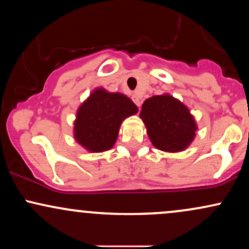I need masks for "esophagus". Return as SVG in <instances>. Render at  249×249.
Wrapping results in <instances>:
<instances>
[{
    "label": "esophagus",
    "instance_id": "obj_1",
    "mask_svg": "<svg viewBox=\"0 0 249 249\" xmlns=\"http://www.w3.org/2000/svg\"><path fill=\"white\" fill-rule=\"evenodd\" d=\"M132 101L134 102V104H136L137 107H138V108H141V107H142V97L139 96L138 93H133Z\"/></svg>",
    "mask_w": 249,
    "mask_h": 249
}]
</instances>
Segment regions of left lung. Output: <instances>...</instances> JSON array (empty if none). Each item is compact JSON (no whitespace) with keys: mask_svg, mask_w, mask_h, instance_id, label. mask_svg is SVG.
Segmentation results:
<instances>
[{"mask_svg":"<svg viewBox=\"0 0 249 249\" xmlns=\"http://www.w3.org/2000/svg\"><path fill=\"white\" fill-rule=\"evenodd\" d=\"M141 118L151 142L158 150L179 152L196 136V125L188 108L170 95L153 96L142 107Z\"/></svg>","mask_w":249,"mask_h":249,"instance_id":"1","label":"left lung"}]
</instances>
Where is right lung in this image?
Returning <instances> with one entry per match:
<instances>
[{"instance_id": "obj_1", "label": "right lung", "mask_w": 249, "mask_h": 249, "mask_svg": "<svg viewBox=\"0 0 249 249\" xmlns=\"http://www.w3.org/2000/svg\"><path fill=\"white\" fill-rule=\"evenodd\" d=\"M137 111L138 107L126 96L97 89L77 111L76 141L91 152L110 150L122 122Z\"/></svg>"}]
</instances>
